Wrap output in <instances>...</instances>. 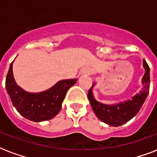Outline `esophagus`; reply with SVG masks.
I'll return each mask as SVG.
<instances>
[{
    "instance_id": "esophagus-1",
    "label": "esophagus",
    "mask_w": 157,
    "mask_h": 157,
    "mask_svg": "<svg viewBox=\"0 0 157 157\" xmlns=\"http://www.w3.org/2000/svg\"><path fill=\"white\" fill-rule=\"evenodd\" d=\"M90 73V68H84L83 71H82V74L85 75V76H88Z\"/></svg>"
}]
</instances>
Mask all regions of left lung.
I'll use <instances>...</instances> for the list:
<instances>
[{
  "label": "left lung",
  "mask_w": 157,
  "mask_h": 157,
  "mask_svg": "<svg viewBox=\"0 0 157 157\" xmlns=\"http://www.w3.org/2000/svg\"><path fill=\"white\" fill-rule=\"evenodd\" d=\"M143 66L145 69L142 83L144 87L139 94L134 96L131 100L121 102L117 104L107 105L101 103L95 100L93 94V88L95 83H94L89 90L88 98L94 112L98 119L111 126L117 127L122 125L129 120L135 117L142 107L149 94L150 86V68L148 64L144 59Z\"/></svg>",
  "instance_id": "1"
}]
</instances>
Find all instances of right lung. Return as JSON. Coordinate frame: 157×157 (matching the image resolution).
Wrapping results in <instances>:
<instances>
[{
    "label": "right lung",
    "mask_w": 157,
    "mask_h": 157,
    "mask_svg": "<svg viewBox=\"0 0 157 157\" xmlns=\"http://www.w3.org/2000/svg\"><path fill=\"white\" fill-rule=\"evenodd\" d=\"M13 62L6 76V88L13 107L24 118L32 121L52 119L61 110L67 91L76 84L77 79L63 80L47 90L29 93L16 84L13 75Z\"/></svg>",
    "instance_id": "right-lung-1"
}]
</instances>
